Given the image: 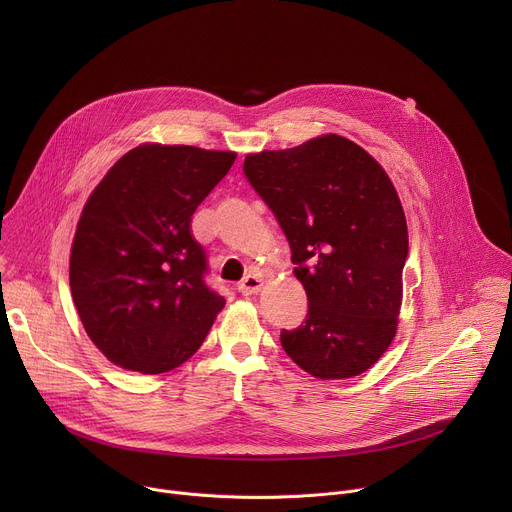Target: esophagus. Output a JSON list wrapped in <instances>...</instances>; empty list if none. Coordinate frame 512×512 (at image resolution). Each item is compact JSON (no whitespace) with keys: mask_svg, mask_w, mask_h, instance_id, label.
<instances>
[{"mask_svg":"<svg viewBox=\"0 0 512 512\" xmlns=\"http://www.w3.org/2000/svg\"><path fill=\"white\" fill-rule=\"evenodd\" d=\"M261 287H263V281H261V277L255 275V273H249V275L237 285L239 294H243V296H255V294H259Z\"/></svg>","mask_w":512,"mask_h":512,"instance_id":"obj_1","label":"esophagus"}]
</instances>
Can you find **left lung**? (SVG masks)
Returning <instances> with one entry per match:
<instances>
[{
    "mask_svg": "<svg viewBox=\"0 0 512 512\" xmlns=\"http://www.w3.org/2000/svg\"><path fill=\"white\" fill-rule=\"evenodd\" d=\"M243 172L275 214L308 294V316L281 346L312 377L371 369L397 332L409 251L401 200L381 164L328 133L249 154Z\"/></svg>",
    "mask_w": 512,
    "mask_h": 512,
    "instance_id": "left-lung-1",
    "label": "left lung"
}]
</instances>
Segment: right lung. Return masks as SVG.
<instances>
[{"label":"right lung","mask_w":512,"mask_h":512,"mask_svg":"<svg viewBox=\"0 0 512 512\" xmlns=\"http://www.w3.org/2000/svg\"><path fill=\"white\" fill-rule=\"evenodd\" d=\"M235 158L143 143L89 196L70 249V291L89 338L117 367H180L225 308L204 281L206 255L190 223Z\"/></svg>","instance_id":"right-lung-1"}]
</instances>
